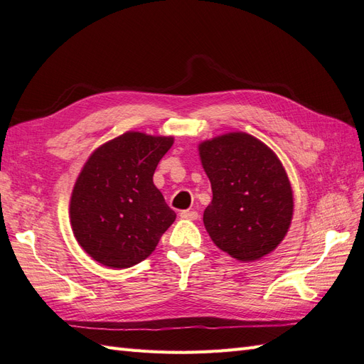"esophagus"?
<instances>
[{
  "instance_id": "esophagus-1",
  "label": "esophagus",
  "mask_w": 364,
  "mask_h": 364,
  "mask_svg": "<svg viewBox=\"0 0 364 364\" xmlns=\"http://www.w3.org/2000/svg\"><path fill=\"white\" fill-rule=\"evenodd\" d=\"M180 217L184 220H197L198 218V212L197 210H181Z\"/></svg>"
}]
</instances>
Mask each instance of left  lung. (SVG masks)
<instances>
[{"mask_svg": "<svg viewBox=\"0 0 364 364\" xmlns=\"http://www.w3.org/2000/svg\"><path fill=\"white\" fill-rule=\"evenodd\" d=\"M198 149L212 186L203 221L213 243L240 262L272 252L286 237L294 212L282 161L245 132L208 139Z\"/></svg>", "mask_w": 364, "mask_h": 364, "instance_id": "8db88e82", "label": "left lung"}]
</instances>
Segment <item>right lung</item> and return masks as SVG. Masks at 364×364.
<instances>
[{"label":"right lung","mask_w":364,"mask_h":364,"mask_svg":"<svg viewBox=\"0 0 364 364\" xmlns=\"http://www.w3.org/2000/svg\"><path fill=\"white\" fill-rule=\"evenodd\" d=\"M172 136L126 132L100 146L82 167L70 198V225L78 245L112 269L151 255L175 221L154 172Z\"/></svg>","instance_id":"right-lung-1"}]
</instances>
